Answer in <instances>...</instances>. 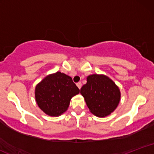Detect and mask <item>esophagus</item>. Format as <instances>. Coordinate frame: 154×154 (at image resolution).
Here are the masks:
<instances>
[{"instance_id": "obj_1", "label": "esophagus", "mask_w": 154, "mask_h": 154, "mask_svg": "<svg viewBox=\"0 0 154 154\" xmlns=\"http://www.w3.org/2000/svg\"><path fill=\"white\" fill-rule=\"evenodd\" d=\"M77 87H78L79 89H80L81 87H82V83H81V82H77Z\"/></svg>"}]
</instances>
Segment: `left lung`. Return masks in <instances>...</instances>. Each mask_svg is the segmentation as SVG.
Returning a JSON list of instances; mask_svg holds the SVG:
<instances>
[{
	"instance_id": "left-lung-1",
	"label": "left lung",
	"mask_w": 154,
	"mask_h": 154,
	"mask_svg": "<svg viewBox=\"0 0 154 154\" xmlns=\"http://www.w3.org/2000/svg\"><path fill=\"white\" fill-rule=\"evenodd\" d=\"M80 93L90 111L98 117H105L114 112L121 99L119 87L104 75L88 76L87 83L80 89Z\"/></svg>"
}]
</instances>
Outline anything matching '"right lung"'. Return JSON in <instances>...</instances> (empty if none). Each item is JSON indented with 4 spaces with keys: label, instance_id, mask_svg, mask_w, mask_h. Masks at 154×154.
<instances>
[{
    "label": "right lung",
    "instance_id": "1",
    "mask_svg": "<svg viewBox=\"0 0 154 154\" xmlns=\"http://www.w3.org/2000/svg\"><path fill=\"white\" fill-rule=\"evenodd\" d=\"M79 93V88L72 77L61 72L47 75L35 89L38 107L50 116L63 114L68 109L72 97Z\"/></svg>",
    "mask_w": 154,
    "mask_h": 154
}]
</instances>
